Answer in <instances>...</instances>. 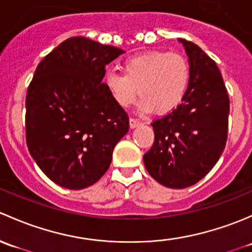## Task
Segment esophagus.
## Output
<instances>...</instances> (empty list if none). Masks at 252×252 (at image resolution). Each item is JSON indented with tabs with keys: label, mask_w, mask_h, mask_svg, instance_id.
Listing matches in <instances>:
<instances>
[{
	"label": "esophagus",
	"mask_w": 252,
	"mask_h": 252,
	"mask_svg": "<svg viewBox=\"0 0 252 252\" xmlns=\"http://www.w3.org/2000/svg\"><path fill=\"white\" fill-rule=\"evenodd\" d=\"M141 124H142V121L139 120V119L129 118V126H131L132 128H133V127H136V126H138V125H141Z\"/></svg>",
	"instance_id": "obj_1"
}]
</instances>
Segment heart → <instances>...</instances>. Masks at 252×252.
I'll return each mask as SVG.
<instances>
[{
    "mask_svg": "<svg viewBox=\"0 0 252 252\" xmlns=\"http://www.w3.org/2000/svg\"><path fill=\"white\" fill-rule=\"evenodd\" d=\"M190 81V66L181 54L149 52L124 63V74L110 70L105 84L120 107H128L138 88L142 108L167 114L182 103Z\"/></svg>",
    "mask_w": 252,
    "mask_h": 252,
    "instance_id": "obj_1",
    "label": "heart"
}]
</instances>
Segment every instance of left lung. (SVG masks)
Masks as SVG:
<instances>
[{
    "label": "left lung",
    "instance_id": "1",
    "mask_svg": "<svg viewBox=\"0 0 252 252\" xmlns=\"http://www.w3.org/2000/svg\"><path fill=\"white\" fill-rule=\"evenodd\" d=\"M190 64L182 103L152 123L155 138L144 154L149 175L162 186L182 189L216 165L228 136L229 98L214 59L195 43L180 38Z\"/></svg>",
    "mask_w": 252,
    "mask_h": 252
}]
</instances>
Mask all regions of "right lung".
I'll use <instances>...</instances> for the list:
<instances>
[{
	"mask_svg": "<svg viewBox=\"0 0 252 252\" xmlns=\"http://www.w3.org/2000/svg\"><path fill=\"white\" fill-rule=\"evenodd\" d=\"M123 53L75 36L36 68L25 100L28 149L49 180L64 188L97 182L128 132L127 113L102 82L105 65Z\"/></svg>",
	"mask_w": 252,
	"mask_h": 252,
	"instance_id": "1",
	"label": "right lung"
}]
</instances>
